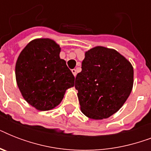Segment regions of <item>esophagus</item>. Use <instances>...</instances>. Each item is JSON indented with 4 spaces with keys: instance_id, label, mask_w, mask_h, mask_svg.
<instances>
[{
    "instance_id": "1",
    "label": "esophagus",
    "mask_w": 151,
    "mask_h": 151,
    "mask_svg": "<svg viewBox=\"0 0 151 151\" xmlns=\"http://www.w3.org/2000/svg\"><path fill=\"white\" fill-rule=\"evenodd\" d=\"M71 71H72V73H73V76H74V77H76V75H77V70H76L75 69H73V70H71Z\"/></svg>"
}]
</instances>
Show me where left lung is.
<instances>
[{"label": "left lung", "instance_id": "8db88e82", "mask_svg": "<svg viewBox=\"0 0 151 151\" xmlns=\"http://www.w3.org/2000/svg\"><path fill=\"white\" fill-rule=\"evenodd\" d=\"M133 68L114 49L98 46L85 52L75 88L81 111L89 118H107L122 107L132 92Z\"/></svg>", "mask_w": 151, "mask_h": 151}]
</instances>
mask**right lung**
<instances>
[{"label":"right lung","mask_w":151,"mask_h":151,"mask_svg":"<svg viewBox=\"0 0 151 151\" xmlns=\"http://www.w3.org/2000/svg\"><path fill=\"white\" fill-rule=\"evenodd\" d=\"M59 52L54 41L37 39L26 46L16 62L18 87L25 100L39 110L55 107L66 90L74 85V76Z\"/></svg>","instance_id":"1"}]
</instances>
